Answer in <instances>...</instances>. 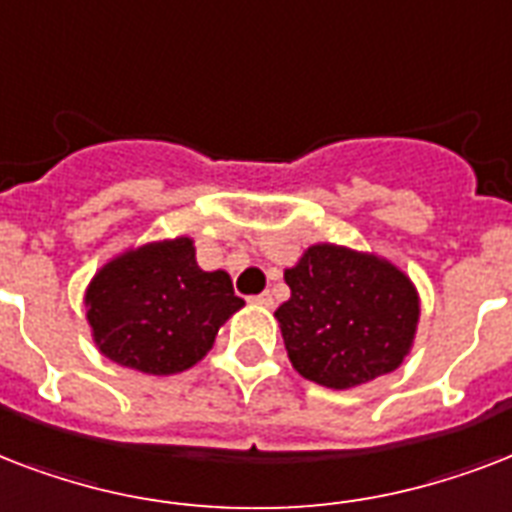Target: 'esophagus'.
<instances>
[{
  "instance_id": "1",
  "label": "esophagus",
  "mask_w": 512,
  "mask_h": 512,
  "mask_svg": "<svg viewBox=\"0 0 512 512\" xmlns=\"http://www.w3.org/2000/svg\"><path fill=\"white\" fill-rule=\"evenodd\" d=\"M253 301L256 304H261V307H275V299H272V293H259V296H253Z\"/></svg>"
}]
</instances>
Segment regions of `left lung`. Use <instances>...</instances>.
<instances>
[{
  "label": "left lung",
  "mask_w": 512,
  "mask_h": 512,
  "mask_svg": "<svg viewBox=\"0 0 512 512\" xmlns=\"http://www.w3.org/2000/svg\"><path fill=\"white\" fill-rule=\"evenodd\" d=\"M285 283L291 299L275 318L304 379L350 390L395 371L411 350L419 296L390 261L342 245H312L285 269Z\"/></svg>",
  "instance_id": "obj_1"
}]
</instances>
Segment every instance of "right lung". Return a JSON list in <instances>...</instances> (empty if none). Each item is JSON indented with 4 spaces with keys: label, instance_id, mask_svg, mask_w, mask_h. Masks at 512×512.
<instances>
[{
    "label": "right lung",
    "instance_id": "add662e5",
    "mask_svg": "<svg viewBox=\"0 0 512 512\" xmlns=\"http://www.w3.org/2000/svg\"><path fill=\"white\" fill-rule=\"evenodd\" d=\"M227 272H202L189 237L141 245L109 261L85 293L87 323L106 358L144 374L192 368L243 307Z\"/></svg>",
    "mask_w": 512,
    "mask_h": 512
}]
</instances>
